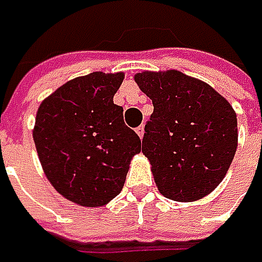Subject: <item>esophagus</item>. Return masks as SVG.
I'll return each instance as SVG.
<instances>
[{"label": "esophagus", "instance_id": "esophagus-1", "mask_svg": "<svg viewBox=\"0 0 262 262\" xmlns=\"http://www.w3.org/2000/svg\"><path fill=\"white\" fill-rule=\"evenodd\" d=\"M137 134H138V137H140V138H143V137H144V125L137 127Z\"/></svg>", "mask_w": 262, "mask_h": 262}]
</instances>
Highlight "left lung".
Wrapping results in <instances>:
<instances>
[{"label":"left lung","mask_w":262,"mask_h":262,"mask_svg":"<svg viewBox=\"0 0 262 262\" xmlns=\"http://www.w3.org/2000/svg\"><path fill=\"white\" fill-rule=\"evenodd\" d=\"M135 82L152 99L143 154L158 191L194 202L225 177L237 147V119L230 102L199 79L177 70L143 71Z\"/></svg>","instance_id":"1"}]
</instances>
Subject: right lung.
<instances>
[{
	"instance_id": "1",
	"label": "right lung",
	"mask_w": 262,
	"mask_h": 262,
	"mask_svg": "<svg viewBox=\"0 0 262 262\" xmlns=\"http://www.w3.org/2000/svg\"><path fill=\"white\" fill-rule=\"evenodd\" d=\"M124 73H91L68 80L38 107L34 143L45 176L80 207H102L125 182L141 140L124 124L113 96Z\"/></svg>"
}]
</instances>
